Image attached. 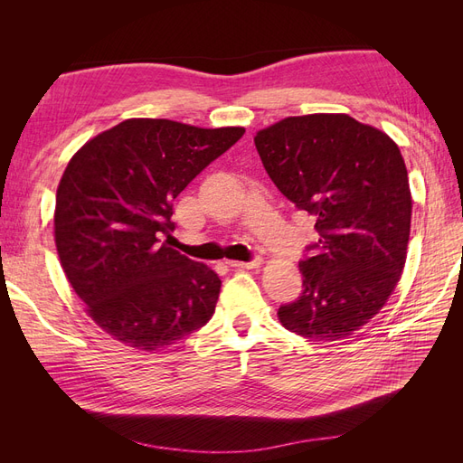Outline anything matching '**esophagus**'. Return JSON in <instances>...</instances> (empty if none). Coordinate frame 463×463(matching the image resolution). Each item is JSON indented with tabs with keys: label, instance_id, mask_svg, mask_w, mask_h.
I'll list each match as a JSON object with an SVG mask.
<instances>
[{
	"label": "esophagus",
	"instance_id": "34e87169",
	"mask_svg": "<svg viewBox=\"0 0 463 463\" xmlns=\"http://www.w3.org/2000/svg\"><path fill=\"white\" fill-rule=\"evenodd\" d=\"M260 257H255L253 260H226L228 266H232V269H257V266H260Z\"/></svg>",
	"mask_w": 463,
	"mask_h": 463
}]
</instances>
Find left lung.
<instances>
[{"label":"left lung","instance_id":"8db88e82","mask_svg":"<svg viewBox=\"0 0 463 463\" xmlns=\"http://www.w3.org/2000/svg\"><path fill=\"white\" fill-rule=\"evenodd\" d=\"M255 146L318 233L299 262L301 296L278 318L315 342L345 338L383 309L403 270L411 193L400 148L345 114L286 118L259 131Z\"/></svg>","mask_w":463,"mask_h":463}]
</instances>
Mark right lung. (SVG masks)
<instances>
[{"mask_svg":"<svg viewBox=\"0 0 463 463\" xmlns=\"http://www.w3.org/2000/svg\"><path fill=\"white\" fill-rule=\"evenodd\" d=\"M170 119L121 121L82 146L55 194V247L92 320L145 352L213 318L220 278L167 247L174 199L243 137Z\"/></svg>","mask_w":463,"mask_h":463,"instance_id":"right-lung-1","label":"right lung"}]
</instances>
